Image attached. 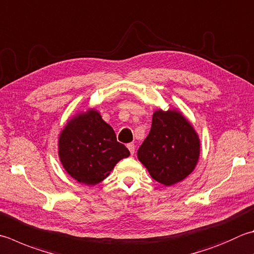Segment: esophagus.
<instances>
[{"label": "esophagus", "instance_id": "1", "mask_svg": "<svg viewBox=\"0 0 254 254\" xmlns=\"http://www.w3.org/2000/svg\"><path fill=\"white\" fill-rule=\"evenodd\" d=\"M127 148H128V151H130L131 155H133V154L135 153V145H134L133 143H128L127 144Z\"/></svg>", "mask_w": 254, "mask_h": 254}]
</instances>
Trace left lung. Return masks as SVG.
<instances>
[{"mask_svg":"<svg viewBox=\"0 0 254 254\" xmlns=\"http://www.w3.org/2000/svg\"><path fill=\"white\" fill-rule=\"evenodd\" d=\"M200 141L191 124L175 110L154 112L151 131L137 157L153 180L171 186L193 171L199 158Z\"/></svg>","mask_w":254,"mask_h":254,"instance_id":"obj_1","label":"left lung"}]
</instances>
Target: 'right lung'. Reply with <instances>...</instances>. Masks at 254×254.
Returning <instances> with one entry per match:
<instances>
[{"label": "right lung", "mask_w": 254, "mask_h": 254, "mask_svg": "<svg viewBox=\"0 0 254 254\" xmlns=\"http://www.w3.org/2000/svg\"><path fill=\"white\" fill-rule=\"evenodd\" d=\"M59 158L77 182L97 185L116 164L130 155L116 133L96 110L80 113L67 123L59 136Z\"/></svg>", "instance_id": "add662e5"}]
</instances>
